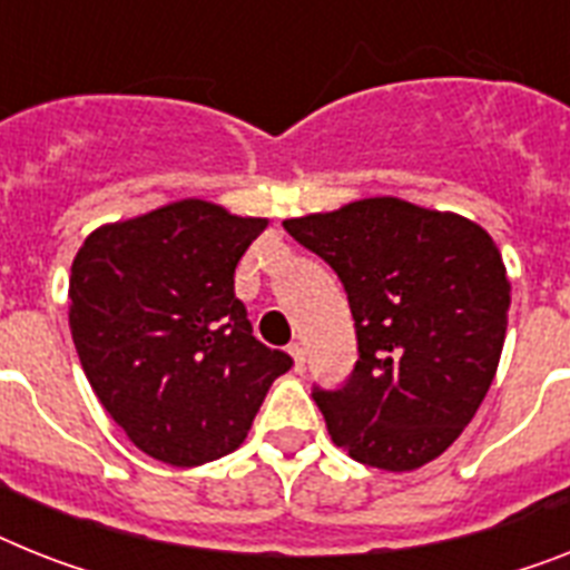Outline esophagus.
<instances>
[{
  "label": "esophagus",
  "mask_w": 570,
  "mask_h": 570,
  "mask_svg": "<svg viewBox=\"0 0 570 570\" xmlns=\"http://www.w3.org/2000/svg\"><path fill=\"white\" fill-rule=\"evenodd\" d=\"M288 355L294 358V373H305V350L299 343H291Z\"/></svg>",
  "instance_id": "1"
}]
</instances>
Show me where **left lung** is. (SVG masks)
<instances>
[{
    "label": "left lung",
    "mask_w": 570,
    "mask_h": 570,
    "mask_svg": "<svg viewBox=\"0 0 570 570\" xmlns=\"http://www.w3.org/2000/svg\"><path fill=\"white\" fill-rule=\"evenodd\" d=\"M282 227L350 294L361 358L341 390H314L332 443L384 472L440 458L481 407L504 350L510 279L492 235L390 195Z\"/></svg>",
    "instance_id": "left-lung-1"
}]
</instances>
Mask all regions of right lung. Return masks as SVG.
I'll return each instance as SVG.
<instances>
[{"mask_svg": "<svg viewBox=\"0 0 570 570\" xmlns=\"http://www.w3.org/2000/svg\"><path fill=\"white\" fill-rule=\"evenodd\" d=\"M267 218L183 197L83 238L69 326L98 402L159 463H209L244 443L291 358L253 337L235 265Z\"/></svg>", "mask_w": 570, "mask_h": 570, "instance_id": "1", "label": "right lung"}]
</instances>
